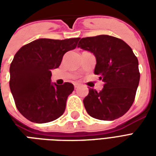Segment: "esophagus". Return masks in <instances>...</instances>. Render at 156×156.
<instances>
[{"label": "esophagus", "instance_id": "obj_1", "mask_svg": "<svg viewBox=\"0 0 156 156\" xmlns=\"http://www.w3.org/2000/svg\"><path fill=\"white\" fill-rule=\"evenodd\" d=\"M78 84H77V83H74V88H78Z\"/></svg>", "mask_w": 156, "mask_h": 156}]
</instances>
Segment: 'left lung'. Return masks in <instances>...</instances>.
I'll return each mask as SVG.
<instances>
[{"mask_svg": "<svg viewBox=\"0 0 156 156\" xmlns=\"http://www.w3.org/2000/svg\"><path fill=\"white\" fill-rule=\"evenodd\" d=\"M78 48L94 53V73L105 83L101 91L89 88L83 99L86 111L100 120H115L127 113L134 103L140 82L139 62L131 48L108 35L79 38Z\"/></svg>", "mask_w": 156, "mask_h": 156, "instance_id": "1", "label": "left lung"}]
</instances>
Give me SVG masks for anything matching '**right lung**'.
<instances>
[{"label": "right lung", "instance_id": "add662e5", "mask_svg": "<svg viewBox=\"0 0 156 156\" xmlns=\"http://www.w3.org/2000/svg\"><path fill=\"white\" fill-rule=\"evenodd\" d=\"M79 37L65 40L40 38L23 46L10 66V88L18 111L33 123L51 122L65 111L74 87L71 83L51 82L67 51L77 47Z\"/></svg>", "mask_w": 156, "mask_h": 156}]
</instances>
